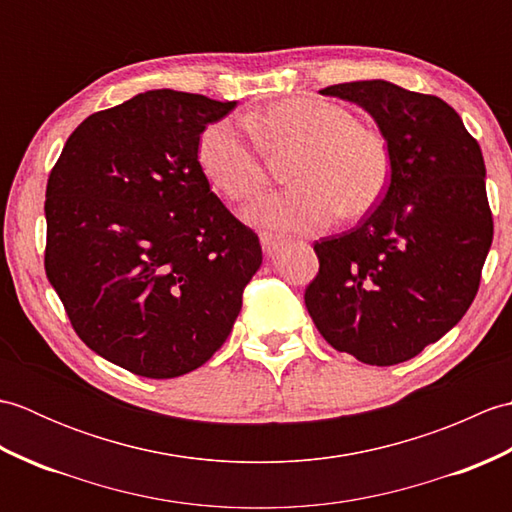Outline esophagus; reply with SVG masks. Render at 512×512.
Listing matches in <instances>:
<instances>
[{"instance_id":"esophagus-1","label":"esophagus","mask_w":512,"mask_h":512,"mask_svg":"<svg viewBox=\"0 0 512 512\" xmlns=\"http://www.w3.org/2000/svg\"><path fill=\"white\" fill-rule=\"evenodd\" d=\"M259 242H262V248L266 255H273L275 250L284 244V239H281L279 235H273V233H259Z\"/></svg>"}]
</instances>
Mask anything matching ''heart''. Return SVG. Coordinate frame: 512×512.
<instances>
[{
    "label": "heart",
    "mask_w": 512,
    "mask_h": 512,
    "mask_svg": "<svg viewBox=\"0 0 512 512\" xmlns=\"http://www.w3.org/2000/svg\"><path fill=\"white\" fill-rule=\"evenodd\" d=\"M211 123L198 143V162L211 187L228 202H248L268 184V162L292 158L295 189L266 195L246 211L257 226L277 231H321L336 215L345 220L374 211L391 180V149L376 127L345 107L319 99H286L246 118ZM257 139L259 146L254 143Z\"/></svg>",
    "instance_id": "1"
}]
</instances>
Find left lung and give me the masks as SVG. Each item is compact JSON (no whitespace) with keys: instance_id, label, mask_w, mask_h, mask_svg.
I'll return each mask as SVG.
<instances>
[{"instance_id":"left-lung-1","label":"left lung","mask_w":512,"mask_h":512,"mask_svg":"<svg viewBox=\"0 0 512 512\" xmlns=\"http://www.w3.org/2000/svg\"><path fill=\"white\" fill-rule=\"evenodd\" d=\"M372 114L391 149L385 198L358 226L314 242L306 308L334 350L396 365L442 339L473 303L493 242L477 140L438 96L389 81L321 90Z\"/></svg>"}]
</instances>
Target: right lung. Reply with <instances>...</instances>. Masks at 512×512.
I'll return each mask as SVG.
<instances>
[{"label": "right lung", "mask_w": 512, "mask_h": 512, "mask_svg": "<svg viewBox=\"0 0 512 512\" xmlns=\"http://www.w3.org/2000/svg\"><path fill=\"white\" fill-rule=\"evenodd\" d=\"M235 105L149 90L85 118L50 171L46 275L79 339L132 374L209 361L262 266L198 162L200 134Z\"/></svg>", "instance_id": "obj_1"}]
</instances>
